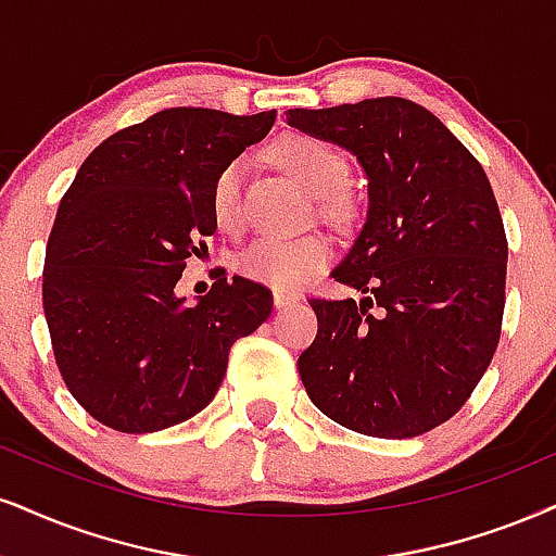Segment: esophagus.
<instances>
[{"instance_id":"34e87169","label":"esophagus","mask_w":556,"mask_h":556,"mask_svg":"<svg viewBox=\"0 0 556 556\" xmlns=\"http://www.w3.org/2000/svg\"><path fill=\"white\" fill-rule=\"evenodd\" d=\"M273 304H276V309H289V306H296L299 299L291 296V293H283V291H276L273 293Z\"/></svg>"}]
</instances>
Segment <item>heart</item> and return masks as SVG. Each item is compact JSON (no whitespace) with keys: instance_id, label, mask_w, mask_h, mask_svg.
<instances>
[{"instance_id":"obj_1","label":"heart","mask_w":556,"mask_h":556,"mask_svg":"<svg viewBox=\"0 0 556 556\" xmlns=\"http://www.w3.org/2000/svg\"><path fill=\"white\" fill-rule=\"evenodd\" d=\"M273 156L312 195L325 198L327 214H345V198L338 193L348 182V162L334 152L330 143L314 139V136L291 134L273 147ZM242 162L235 160L226 164L214 182L211 214L222 229H235L242 218ZM330 260L332 244L319 235L296 239L265 237L247 247L237 265L242 276L276 291L293 293L325 270Z\"/></svg>"}]
</instances>
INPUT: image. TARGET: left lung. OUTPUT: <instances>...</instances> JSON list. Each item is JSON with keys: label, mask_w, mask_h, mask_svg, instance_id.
<instances>
[{"label": "left lung", "mask_w": 556, "mask_h": 556, "mask_svg": "<svg viewBox=\"0 0 556 556\" xmlns=\"http://www.w3.org/2000/svg\"><path fill=\"white\" fill-rule=\"evenodd\" d=\"M286 123L351 152L368 180L366 222L332 270L363 299L309 301L306 394L355 433H428L464 407L500 340L508 242L488 175L413 100L296 108Z\"/></svg>", "instance_id": "1"}]
</instances>
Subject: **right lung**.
I'll list each match as a JSON object with an SVG mask.
<instances>
[{
  "mask_svg": "<svg viewBox=\"0 0 556 556\" xmlns=\"http://www.w3.org/2000/svg\"><path fill=\"white\" fill-rule=\"evenodd\" d=\"M273 123L276 111L169 108L102 141L61 198L43 312L68 392L98 422L154 433L190 420L231 345L270 317V291L247 278H218L195 304L177 280L216 231L218 173Z\"/></svg>",
  "mask_w": 556,
  "mask_h": 556,
  "instance_id": "1",
  "label": "right lung"
}]
</instances>
